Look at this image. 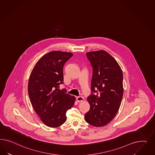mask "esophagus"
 <instances>
[{
    "instance_id": "34e87169",
    "label": "esophagus",
    "mask_w": 155,
    "mask_h": 155,
    "mask_svg": "<svg viewBox=\"0 0 155 155\" xmlns=\"http://www.w3.org/2000/svg\"><path fill=\"white\" fill-rule=\"evenodd\" d=\"M76 99H77V101L78 102H82V101H84V97H77V98H76Z\"/></svg>"
}]
</instances>
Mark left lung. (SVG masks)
I'll list each match as a JSON object with an SVG mask.
<instances>
[{
	"mask_svg": "<svg viewBox=\"0 0 155 155\" xmlns=\"http://www.w3.org/2000/svg\"><path fill=\"white\" fill-rule=\"evenodd\" d=\"M93 67L91 90L87 97L90 110L84 115L87 123L103 127L116 116L123 95V73L117 61L108 52L101 50L87 52Z\"/></svg>",
	"mask_w": 155,
	"mask_h": 155,
	"instance_id": "8db88e82",
	"label": "left lung"
}]
</instances>
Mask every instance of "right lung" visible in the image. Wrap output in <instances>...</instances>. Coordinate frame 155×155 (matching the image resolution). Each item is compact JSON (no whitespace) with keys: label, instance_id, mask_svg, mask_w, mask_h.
I'll list each match as a JSON object with an SVG mask.
<instances>
[{"label":"right lung","instance_id":"1","mask_svg":"<svg viewBox=\"0 0 155 155\" xmlns=\"http://www.w3.org/2000/svg\"><path fill=\"white\" fill-rule=\"evenodd\" d=\"M73 54L52 51L41 57L29 76L28 92L35 111L46 126L60 127L66 120V113L75 102V97L60 90L63 84V68Z\"/></svg>","mask_w":155,"mask_h":155}]
</instances>
